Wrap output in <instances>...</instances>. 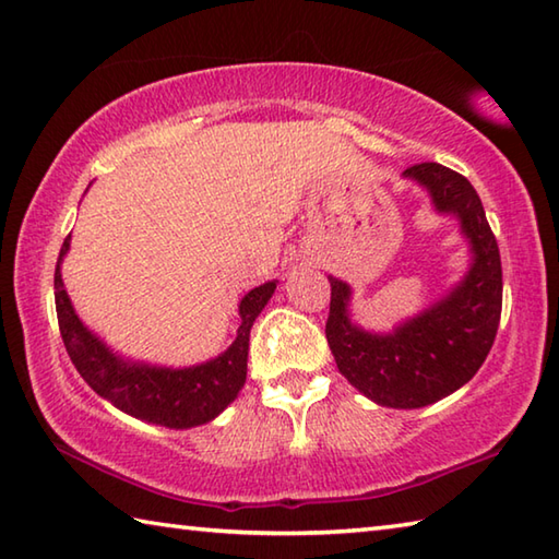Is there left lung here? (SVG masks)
<instances>
[{
	"mask_svg": "<svg viewBox=\"0 0 559 559\" xmlns=\"http://www.w3.org/2000/svg\"><path fill=\"white\" fill-rule=\"evenodd\" d=\"M404 177L430 194L438 214L455 216L467 238L469 267L438 301L389 333L353 321L350 284L329 275L331 313L325 338L341 374L357 392L389 408H420L457 392L477 374L501 319V258L467 177L438 163H420Z\"/></svg>",
	"mask_w": 559,
	"mask_h": 559,
	"instance_id": "1",
	"label": "left lung"
}]
</instances>
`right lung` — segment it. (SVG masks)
<instances>
[{"label": "right lung", "instance_id": "right-lung-1", "mask_svg": "<svg viewBox=\"0 0 559 559\" xmlns=\"http://www.w3.org/2000/svg\"><path fill=\"white\" fill-rule=\"evenodd\" d=\"M70 250V236L56 265V311L62 343L84 382L102 399L133 418L155 426L185 430L214 420L240 394L248 374L250 329L265 309L277 280L250 289L238 304L240 325L236 341L212 360L189 367H163L126 360L82 323L62 284L60 265Z\"/></svg>", "mask_w": 559, "mask_h": 559}]
</instances>
